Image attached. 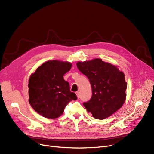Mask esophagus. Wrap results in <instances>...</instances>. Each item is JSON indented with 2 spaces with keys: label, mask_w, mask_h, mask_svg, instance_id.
Instances as JSON below:
<instances>
[{
  "label": "esophagus",
  "mask_w": 154,
  "mask_h": 154,
  "mask_svg": "<svg viewBox=\"0 0 154 154\" xmlns=\"http://www.w3.org/2000/svg\"><path fill=\"white\" fill-rule=\"evenodd\" d=\"M76 95H77V97L79 99V92H76Z\"/></svg>",
  "instance_id": "obj_1"
}]
</instances>
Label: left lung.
I'll use <instances>...</instances> for the list:
<instances>
[{
  "mask_svg": "<svg viewBox=\"0 0 154 154\" xmlns=\"http://www.w3.org/2000/svg\"><path fill=\"white\" fill-rule=\"evenodd\" d=\"M77 67L91 82L92 96L83 105L96 119L109 117L122 107L126 99L128 83L117 66L100 59L78 62Z\"/></svg>",
  "mask_w": 154,
  "mask_h": 154,
  "instance_id": "obj_1",
  "label": "left lung"
}]
</instances>
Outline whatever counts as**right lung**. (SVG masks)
Segmentation results:
<instances>
[{"label": "right lung", "mask_w": 154, "mask_h": 154, "mask_svg": "<svg viewBox=\"0 0 154 154\" xmlns=\"http://www.w3.org/2000/svg\"><path fill=\"white\" fill-rule=\"evenodd\" d=\"M71 67L70 62L48 60L31 74L29 102L38 114L49 119L58 118L69 103L76 100V95L70 91L69 83L63 77Z\"/></svg>", "instance_id": "add662e5"}]
</instances>
